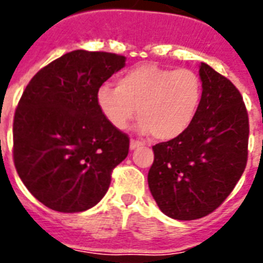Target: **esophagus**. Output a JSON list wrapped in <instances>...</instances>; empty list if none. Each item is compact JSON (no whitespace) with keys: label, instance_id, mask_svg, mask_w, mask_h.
Segmentation results:
<instances>
[{"label":"esophagus","instance_id":"obj_1","mask_svg":"<svg viewBox=\"0 0 263 263\" xmlns=\"http://www.w3.org/2000/svg\"><path fill=\"white\" fill-rule=\"evenodd\" d=\"M142 146H143V143H142V142H139V140L132 139L131 143H129V148H131V150H136V148L142 147Z\"/></svg>","mask_w":263,"mask_h":263}]
</instances>
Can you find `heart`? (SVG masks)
<instances>
[{"mask_svg": "<svg viewBox=\"0 0 263 263\" xmlns=\"http://www.w3.org/2000/svg\"><path fill=\"white\" fill-rule=\"evenodd\" d=\"M202 99V82L191 69L140 64L117 78V87L102 84L97 103L116 129H125L136 115L138 129L158 140H173L191 127Z\"/></svg>", "mask_w": 263, "mask_h": 263, "instance_id": "heart-1", "label": "heart"}]
</instances>
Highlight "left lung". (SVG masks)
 <instances>
[{"label":"left lung","mask_w":263,"mask_h":263,"mask_svg":"<svg viewBox=\"0 0 263 263\" xmlns=\"http://www.w3.org/2000/svg\"><path fill=\"white\" fill-rule=\"evenodd\" d=\"M202 99L183 135L153 146L147 181L161 212L181 221L208 216L245 172L249 115L231 80L200 63Z\"/></svg>","instance_id":"1"}]
</instances>
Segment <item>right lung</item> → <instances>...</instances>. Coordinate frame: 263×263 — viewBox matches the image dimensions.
Segmentation results:
<instances>
[{
  "label": "right lung",
  "mask_w": 263,
  "mask_h": 263,
  "mask_svg": "<svg viewBox=\"0 0 263 263\" xmlns=\"http://www.w3.org/2000/svg\"><path fill=\"white\" fill-rule=\"evenodd\" d=\"M124 55L73 50L27 84L13 120V161L27 190L51 210L79 213L102 199L129 138L103 117L97 90Z\"/></svg>",
  "instance_id": "1"
}]
</instances>
